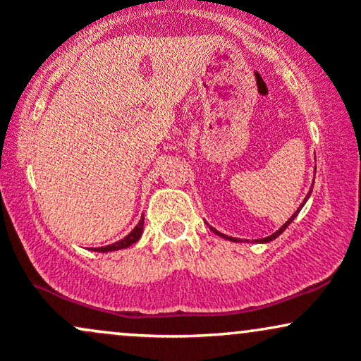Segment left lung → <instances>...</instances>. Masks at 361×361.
I'll return each mask as SVG.
<instances>
[{"label": "left lung", "mask_w": 361, "mask_h": 361, "mask_svg": "<svg viewBox=\"0 0 361 361\" xmlns=\"http://www.w3.org/2000/svg\"><path fill=\"white\" fill-rule=\"evenodd\" d=\"M310 192H312V190H310ZM310 192H309V195H310ZM309 195H307V197H309ZM300 207H302V205H300ZM297 214H299V210H297V212H295V214H293V215H292V217H290V219H288V221H287V222H285V224H283V226H281V227H280V229H279V231H276V233H275V234L268 235V238H263V239H259V243H270V241H273V239H275V238H279V235H280L281 233H283V231H285V229H287V227H288V224H290V222H292V221H293V219H295V217H297ZM210 229H212V227H210ZM212 231H214V233H215V234H219V235H221V238L231 239V241H238V239H234V238H229V235H224V234H221V233H217V231H215V229H212Z\"/></svg>", "instance_id": "left-lung-1"}]
</instances>
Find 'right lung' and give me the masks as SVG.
Instances as JSON below:
<instances>
[{
    "label": "right lung",
    "instance_id": "add662e5",
    "mask_svg": "<svg viewBox=\"0 0 361 361\" xmlns=\"http://www.w3.org/2000/svg\"><path fill=\"white\" fill-rule=\"evenodd\" d=\"M142 227H144V215H142V219H140V221H139L137 226L134 227V231H132V233L128 234V235H126V238L120 239L118 243L109 244V246H105V247H94L93 251L106 252V251H117V250H123V247H128V246H130V244H134V243L139 241L140 234H142Z\"/></svg>",
    "mask_w": 361,
    "mask_h": 361
}]
</instances>
